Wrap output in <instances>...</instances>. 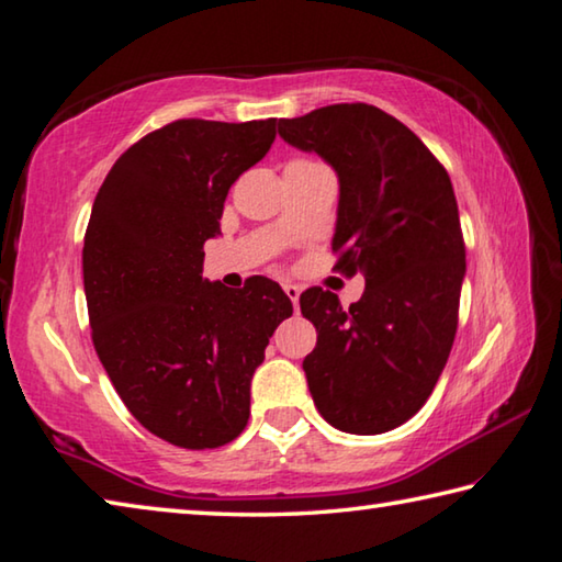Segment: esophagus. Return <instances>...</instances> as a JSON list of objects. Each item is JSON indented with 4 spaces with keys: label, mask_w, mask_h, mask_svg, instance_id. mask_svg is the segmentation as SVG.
I'll use <instances>...</instances> for the list:
<instances>
[{
    "label": "esophagus",
    "mask_w": 562,
    "mask_h": 562,
    "mask_svg": "<svg viewBox=\"0 0 562 562\" xmlns=\"http://www.w3.org/2000/svg\"><path fill=\"white\" fill-rule=\"evenodd\" d=\"M283 293H286V296L293 303V308H296L299 306V299H301V289L296 286V283H283Z\"/></svg>",
    "instance_id": "34e87169"
}]
</instances>
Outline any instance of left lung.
Segmentation results:
<instances>
[{
	"instance_id": "obj_1",
	"label": "left lung",
	"mask_w": 562,
	"mask_h": 562,
	"mask_svg": "<svg viewBox=\"0 0 562 562\" xmlns=\"http://www.w3.org/2000/svg\"><path fill=\"white\" fill-rule=\"evenodd\" d=\"M279 134L336 169L334 269L366 279L348 308L318 286L301 293L318 334L308 391L334 428L385 434L423 408L453 348L465 276L453 183L406 124L361 101L281 119Z\"/></svg>"
}]
</instances>
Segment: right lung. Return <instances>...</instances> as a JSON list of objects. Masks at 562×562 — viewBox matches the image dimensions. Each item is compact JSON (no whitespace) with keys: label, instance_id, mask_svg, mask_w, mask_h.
Here are the masks:
<instances>
[{"label":"right lung","instance_id":"right-lung-1","mask_svg":"<svg viewBox=\"0 0 562 562\" xmlns=\"http://www.w3.org/2000/svg\"><path fill=\"white\" fill-rule=\"evenodd\" d=\"M276 119H177L119 156L81 251L91 341L132 416L171 446L232 443L251 413V379L293 314L279 283H209L204 244L232 183L261 161Z\"/></svg>","mask_w":562,"mask_h":562}]
</instances>
